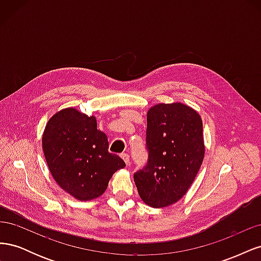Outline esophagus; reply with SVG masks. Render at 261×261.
<instances>
[{
  "label": "esophagus",
  "mask_w": 261,
  "mask_h": 261,
  "mask_svg": "<svg viewBox=\"0 0 261 261\" xmlns=\"http://www.w3.org/2000/svg\"><path fill=\"white\" fill-rule=\"evenodd\" d=\"M121 158L122 159L125 161V163L127 164V165H129L130 164V161H129V154L128 153H121Z\"/></svg>",
  "instance_id": "esophagus-1"
}]
</instances>
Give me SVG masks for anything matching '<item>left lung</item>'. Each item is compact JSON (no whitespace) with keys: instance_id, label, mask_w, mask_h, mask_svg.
<instances>
[{"instance_id":"8db88e82","label":"left lung","mask_w":261,"mask_h":261,"mask_svg":"<svg viewBox=\"0 0 261 261\" xmlns=\"http://www.w3.org/2000/svg\"><path fill=\"white\" fill-rule=\"evenodd\" d=\"M146 147L148 162L134 174L138 194L150 207H168L186 194L201 167L200 115L179 102L149 109Z\"/></svg>"}]
</instances>
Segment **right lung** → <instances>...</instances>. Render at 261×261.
I'll use <instances>...</instances> for the list:
<instances>
[{"label": "right lung", "instance_id": "add662e5", "mask_svg": "<svg viewBox=\"0 0 261 261\" xmlns=\"http://www.w3.org/2000/svg\"><path fill=\"white\" fill-rule=\"evenodd\" d=\"M42 148L55 181L78 200L101 196L114 173L125 167L120 156L109 152L108 137L97 129L96 117L74 108L50 118Z\"/></svg>", "mask_w": 261, "mask_h": 261}]
</instances>
